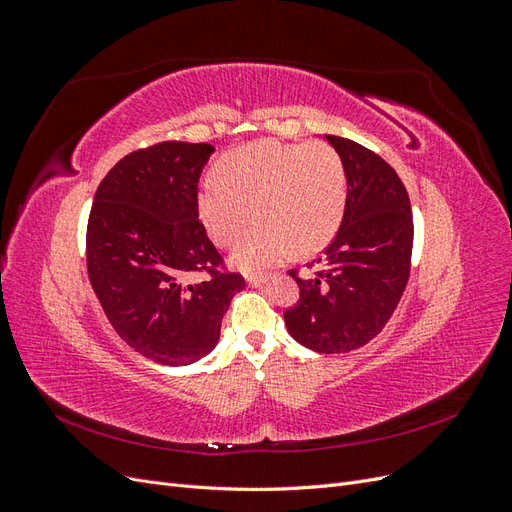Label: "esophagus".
<instances>
[{
    "label": "esophagus",
    "instance_id": "1",
    "mask_svg": "<svg viewBox=\"0 0 512 512\" xmlns=\"http://www.w3.org/2000/svg\"><path fill=\"white\" fill-rule=\"evenodd\" d=\"M267 282V275H250V277H247V284H250V286H262V284H265Z\"/></svg>",
    "mask_w": 512,
    "mask_h": 512
}]
</instances>
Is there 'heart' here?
Segmentation results:
<instances>
[{"mask_svg": "<svg viewBox=\"0 0 512 512\" xmlns=\"http://www.w3.org/2000/svg\"><path fill=\"white\" fill-rule=\"evenodd\" d=\"M348 173L327 143L258 141L226 153L220 175L198 188V213L211 239L230 247L256 215L258 224L232 260L247 273L282 262L294 247L312 254L327 245L344 220Z\"/></svg>", "mask_w": 512, "mask_h": 512, "instance_id": "1", "label": "heart"}]
</instances>
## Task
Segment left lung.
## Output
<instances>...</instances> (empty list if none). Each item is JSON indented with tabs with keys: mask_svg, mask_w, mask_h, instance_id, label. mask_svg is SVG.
Listing matches in <instances>:
<instances>
[{
	"mask_svg": "<svg viewBox=\"0 0 512 512\" xmlns=\"http://www.w3.org/2000/svg\"><path fill=\"white\" fill-rule=\"evenodd\" d=\"M344 158L348 200L342 226L322 256L307 262L312 277L288 275L299 301L284 312L288 333L309 350L350 352L391 320L412 269L414 222L408 192L391 164L350 141L324 136Z\"/></svg>",
	"mask_w": 512,
	"mask_h": 512,
	"instance_id": "left-lung-1",
	"label": "left lung"
}]
</instances>
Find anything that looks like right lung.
I'll use <instances>...</instances> for the list:
<instances>
[{
  "instance_id": "right-lung-1",
  "label": "right lung",
  "mask_w": 512,
  "mask_h": 512,
  "mask_svg": "<svg viewBox=\"0 0 512 512\" xmlns=\"http://www.w3.org/2000/svg\"><path fill=\"white\" fill-rule=\"evenodd\" d=\"M207 143L164 141L121 158L98 185L87 222V275L108 322L160 365L209 354L232 297L245 288L198 220ZM206 275L188 285L185 274Z\"/></svg>"
}]
</instances>
